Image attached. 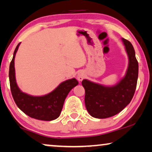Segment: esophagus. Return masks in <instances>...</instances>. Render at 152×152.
<instances>
[{"label": "esophagus", "mask_w": 152, "mask_h": 152, "mask_svg": "<svg viewBox=\"0 0 152 152\" xmlns=\"http://www.w3.org/2000/svg\"><path fill=\"white\" fill-rule=\"evenodd\" d=\"M83 78H84V75L83 74L79 73L77 75V80L79 81H82L83 80Z\"/></svg>", "instance_id": "esophagus-1"}]
</instances>
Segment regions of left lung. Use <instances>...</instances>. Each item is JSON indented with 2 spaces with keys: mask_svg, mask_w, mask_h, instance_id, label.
Instances as JSON below:
<instances>
[{
  "mask_svg": "<svg viewBox=\"0 0 152 152\" xmlns=\"http://www.w3.org/2000/svg\"><path fill=\"white\" fill-rule=\"evenodd\" d=\"M129 64L124 78L113 86H105L87 80L82 81L85 89V105L88 113L97 118L116 115L130 103L136 91L138 63L130 42L122 38Z\"/></svg>",
  "mask_w": 152,
  "mask_h": 152,
  "instance_id": "8db88e82",
  "label": "left lung"
}]
</instances>
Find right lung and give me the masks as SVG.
Listing matches in <instances>:
<instances>
[{"mask_svg": "<svg viewBox=\"0 0 152 152\" xmlns=\"http://www.w3.org/2000/svg\"><path fill=\"white\" fill-rule=\"evenodd\" d=\"M20 44L14 50L9 71L11 92L14 102L17 106L30 117L42 121L56 119L61 113L66 97L78 84V81L75 78L63 81L54 91L43 96H31L22 92L16 83L14 68V59Z\"/></svg>", "mask_w": 152, "mask_h": 152, "instance_id": "1", "label": "right lung"}]
</instances>
